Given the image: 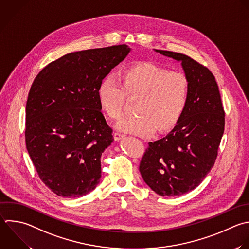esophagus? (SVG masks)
I'll return each instance as SVG.
<instances>
[{
  "label": "esophagus",
  "mask_w": 249,
  "mask_h": 249,
  "mask_svg": "<svg viewBox=\"0 0 249 249\" xmlns=\"http://www.w3.org/2000/svg\"><path fill=\"white\" fill-rule=\"evenodd\" d=\"M114 137H115V139H116L117 141H119V140H121L122 138L124 137V134L122 133V132H115V133H114Z\"/></svg>",
  "instance_id": "1"
}]
</instances>
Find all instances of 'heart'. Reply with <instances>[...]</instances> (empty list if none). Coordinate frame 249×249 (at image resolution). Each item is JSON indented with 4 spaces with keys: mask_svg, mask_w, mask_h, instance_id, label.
Returning a JSON list of instances; mask_svg holds the SVG:
<instances>
[{
    "mask_svg": "<svg viewBox=\"0 0 249 249\" xmlns=\"http://www.w3.org/2000/svg\"><path fill=\"white\" fill-rule=\"evenodd\" d=\"M99 103L111 119H119L126 96L139 97L135 118H126L116 128L138 136H151L157 128L172 127L181 117L189 96V82L179 72H167L153 63H141L125 70L119 79L106 76L97 90Z\"/></svg>",
    "mask_w": 249,
    "mask_h": 249,
    "instance_id": "b5f03b06",
    "label": "heart"
}]
</instances>
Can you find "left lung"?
I'll list each match as a JSON object with an SVG mask.
<instances>
[{
  "label": "left lung",
  "instance_id": "left-lung-1",
  "mask_svg": "<svg viewBox=\"0 0 249 249\" xmlns=\"http://www.w3.org/2000/svg\"><path fill=\"white\" fill-rule=\"evenodd\" d=\"M154 51L181 63L189 96L173 129L149 143L139 171L155 193L176 196L196 188L214 165L225 113L215 78L206 67L182 53Z\"/></svg>",
  "mask_w": 249,
  "mask_h": 249
}]
</instances>
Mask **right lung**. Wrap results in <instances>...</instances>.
Returning a JSON list of instances; mask_svg holds the SVG:
<instances>
[{
	"instance_id": "right-lung-1",
	"label": "right lung",
	"mask_w": 249,
	"mask_h": 249,
	"mask_svg": "<svg viewBox=\"0 0 249 249\" xmlns=\"http://www.w3.org/2000/svg\"><path fill=\"white\" fill-rule=\"evenodd\" d=\"M130 51L120 45L68 53L46 66L32 84L26 148L41 180L59 196H85L100 182V158L114 137L97 90Z\"/></svg>"
}]
</instances>
